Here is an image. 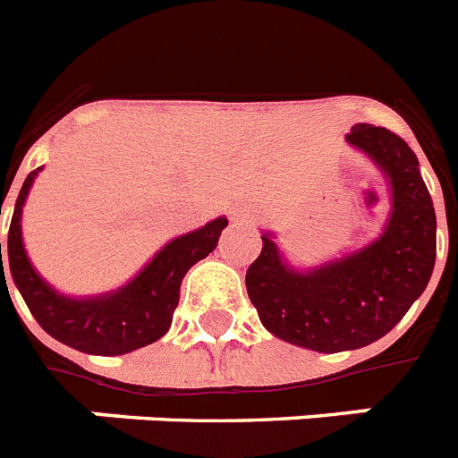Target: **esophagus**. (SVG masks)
<instances>
[{"label":"esophagus","instance_id":"34e87169","mask_svg":"<svg viewBox=\"0 0 458 458\" xmlns=\"http://www.w3.org/2000/svg\"><path fill=\"white\" fill-rule=\"evenodd\" d=\"M235 218L237 221H249V214H244V211H235Z\"/></svg>","mask_w":458,"mask_h":458}]
</instances>
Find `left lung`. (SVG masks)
<instances>
[{
    "label": "left lung",
    "instance_id": "8db88e82",
    "mask_svg": "<svg viewBox=\"0 0 458 458\" xmlns=\"http://www.w3.org/2000/svg\"><path fill=\"white\" fill-rule=\"evenodd\" d=\"M345 140L390 181L393 209L384 235L313 270L282 259L270 233L247 270V293L261 325L287 344L318 352L374 344L404 318L435 266V209L414 150L384 126L355 124Z\"/></svg>",
    "mask_w": 458,
    "mask_h": 458
}]
</instances>
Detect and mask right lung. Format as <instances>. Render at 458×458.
Returning a JSON list of instances; mask_svg holds the SVG:
<instances>
[{
    "label": "right lung",
    "instance_id": "right-lung-1",
    "mask_svg": "<svg viewBox=\"0 0 458 458\" xmlns=\"http://www.w3.org/2000/svg\"><path fill=\"white\" fill-rule=\"evenodd\" d=\"M42 166L30 171L18 192L9 228V267L13 284L32 318L48 336L89 355H124L155 344L171 327L185 273L216 249L228 218H214L188 235L171 240L131 282L117 292L70 299L48 287L30 263L21 235V216L30 188ZM2 214V207H0ZM0 284H6L0 244ZM9 292V287H6Z\"/></svg>",
    "mask_w": 458,
    "mask_h": 458
}]
</instances>
